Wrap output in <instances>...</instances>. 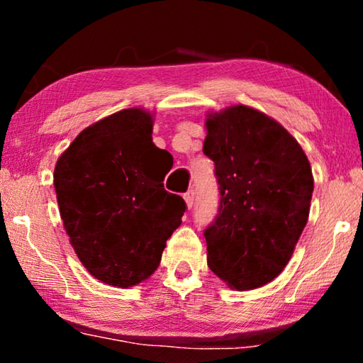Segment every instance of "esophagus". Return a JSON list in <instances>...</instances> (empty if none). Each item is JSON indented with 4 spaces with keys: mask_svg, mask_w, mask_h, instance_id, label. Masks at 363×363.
Masks as SVG:
<instances>
[{
    "mask_svg": "<svg viewBox=\"0 0 363 363\" xmlns=\"http://www.w3.org/2000/svg\"><path fill=\"white\" fill-rule=\"evenodd\" d=\"M184 200H186V205H187V208H192V206H194V200H195V196H194V190H189V192L184 194Z\"/></svg>",
    "mask_w": 363,
    "mask_h": 363,
    "instance_id": "1",
    "label": "esophagus"
}]
</instances>
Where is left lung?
Wrapping results in <instances>:
<instances>
[{
  "mask_svg": "<svg viewBox=\"0 0 363 363\" xmlns=\"http://www.w3.org/2000/svg\"><path fill=\"white\" fill-rule=\"evenodd\" d=\"M203 153L214 162L219 213L205 230L208 267L233 290L279 277L307 224L314 177L298 140L248 106L208 113Z\"/></svg>",
  "mask_w": 363,
  "mask_h": 363,
  "instance_id": "8db88e82",
  "label": "left lung"
}]
</instances>
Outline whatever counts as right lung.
<instances>
[{"label": "right lung", "mask_w": 363, "mask_h": 363, "mask_svg": "<svg viewBox=\"0 0 363 363\" xmlns=\"http://www.w3.org/2000/svg\"><path fill=\"white\" fill-rule=\"evenodd\" d=\"M153 113L125 108L83 130L54 168L64 229L78 259L102 284L149 279L186 211L163 189V155L152 143Z\"/></svg>", "instance_id": "right-lung-1"}]
</instances>
